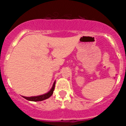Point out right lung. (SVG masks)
Here are the masks:
<instances>
[{"label": "right lung", "mask_w": 126, "mask_h": 126, "mask_svg": "<svg viewBox=\"0 0 126 126\" xmlns=\"http://www.w3.org/2000/svg\"><path fill=\"white\" fill-rule=\"evenodd\" d=\"M55 81L53 83V86H52L51 90H50L49 92H48V93H45V94H42V95H39V96H31V97L23 96V98H24L28 100L33 101V102H39V101H42V100H46V99L50 97V96L52 95V94H53V90H54V88H55Z\"/></svg>", "instance_id": "obj_1"}]
</instances>
